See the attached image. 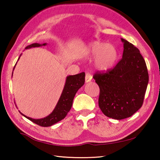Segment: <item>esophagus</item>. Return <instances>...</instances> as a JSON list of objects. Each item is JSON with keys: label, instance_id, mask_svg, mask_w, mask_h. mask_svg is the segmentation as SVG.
I'll use <instances>...</instances> for the list:
<instances>
[{"label": "esophagus", "instance_id": "1", "mask_svg": "<svg viewBox=\"0 0 160 160\" xmlns=\"http://www.w3.org/2000/svg\"><path fill=\"white\" fill-rule=\"evenodd\" d=\"M92 77L91 76L90 74L87 73L86 74V77H85V81H86V83L90 82V81H92Z\"/></svg>", "mask_w": 160, "mask_h": 160}]
</instances>
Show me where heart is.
I'll return each mask as SVG.
<instances>
[{"mask_svg": "<svg viewBox=\"0 0 160 160\" xmlns=\"http://www.w3.org/2000/svg\"><path fill=\"white\" fill-rule=\"evenodd\" d=\"M83 54L86 57H94V67L102 72L111 69L117 58V50L113 45L98 41L90 43Z\"/></svg>", "mask_w": 160, "mask_h": 160, "instance_id": "heart-1", "label": "heart"}]
</instances>
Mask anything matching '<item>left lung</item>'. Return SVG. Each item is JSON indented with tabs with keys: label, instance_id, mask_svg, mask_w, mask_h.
Listing matches in <instances>:
<instances>
[{
	"label": "left lung",
	"instance_id": "left-lung-1",
	"mask_svg": "<svg viewBox=\"0 0 160 160\" xmlns=\"http://www.w3.org/2000/svg\"><path fill=\"white\" fill-rule=\"evenodd\" d=\"M121 41L122 59L112 70L93 77L99 86L101 110L117 120L130 117L142 107L148 83L147 67L139 50L125 39Z\"/></svg>",
	"mask_w": 160,
	"mask_h": 160
}]
</instances>
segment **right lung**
<instances>
[{
    "instance_id": "right-lung-1",
    "label": "right lung",
    "mask_w": 160,
    "mask_h": 160,
    "mask_svg": "<svg viewBox=\"0 0 160 160\" xmlns=\"http://www.w3.org/2000/svg\"><path fill=\"white\" fill-rule=\"evenodd\" d=\"M47 45L46 43L40 44V43H32L30 45H28L25 48V50L27 49H30L32 48H38L41 46H45ZM21 56V54L19 57L18 61L19 60ZM17 63V62H16ZM14 67V69L16 67ZM13 75V72H12ZM85 83V72H81L75 75H69L66 77V83H65L63 90L62 91V93L60 96V98L58 99V102L57 103L56 106H55L53 111L52 112L50 115L47 117H43L41 119H33L31 117H27L26 115H23L22 112L20 113L22 116H24L26 118L30 120L32 122L37 124L43 126V127H48L51 126L55 123L58 122L61 120L64 119L68 112L70 111L72 106V102L74 97L75 96L77 92L79 90V88L83 86Z\"/></svg>"
}]
</instances>
